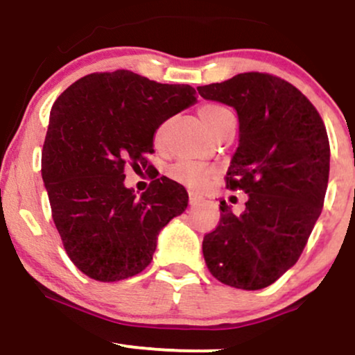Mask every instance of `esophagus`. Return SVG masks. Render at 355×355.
Listing matches in <instances>:
<instances>
[{"label": "esophagus", "mask_w": 355, "mask_h": 355, "mask_svg": "<svg viewBox=\"0 0 355 355\" xmlns=\"http://www.w3.org/2000/svg\"><path fill=\"white\" fill-rule=\"evenodd\" d=\"M202 196L198 194V193H189V204L191 206H196V204H199L202 201Z\"/></svg>", "instance_id": "esophagus-1"}]
</instances>
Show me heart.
Instances as JSON below:
<instances>
[{"label":"heart","mask_w":355,"mask_h":355,"mask_svg":"<svg viewBox=\"0 0 355 355\" xmlns=\"http://www.w3.org/2000/svg\"><path fill=\"white\" fill-rule=\"evenodd\" d=\"M199 118L204 123V126L207 128V131L212 132L214 129L223 126L227 121L234 119V114L227 110V107L220 106V104H206L199 110ZM166 124H161L159 129L156 131V143H159L162 132H164ZM169 178L173 181L179 182V184L191 187V189H202L207 182L211 181V178L214 176V171L207 166L199 164V162H189V161H181L173 164L168 171Z\"/></svg>","instance_id":"heart-1"}]
</instances>
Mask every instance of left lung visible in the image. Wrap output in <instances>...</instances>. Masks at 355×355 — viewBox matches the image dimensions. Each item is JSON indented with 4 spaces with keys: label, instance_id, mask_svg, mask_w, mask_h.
Wrapping results in <instances>:
<instances>
[{
    "label": "left lung",
    "instance_id": "left-lung-1",
    "mask_svg": "<svg viewBox=\"0 0 355 355\" xmlns=\"http://www.w3.org/2000/svg\"><path fill=\"white\" fill-rule=\"evenodd\" d=\"M198 91L237 112L239 146L227 186L248 194L241 214L220 201L219 226L202 241L204 261L223 284L264 289L297 262L322 211L326 126L297 87L270 74L243 73Z\"/></svg>",
    "mask_w": 355,
    "mask_h": 355
}]
</instances>
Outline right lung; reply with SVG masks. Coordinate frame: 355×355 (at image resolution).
I'll return each mask as SVG.
<instances>
[{
	"label": "right lung",
	"instance_id": "add662e5",
	"mask_svg": "<svg viewBox=\"0 0 355 355\" xmlns=\"http://www.w3.org/2000/svg\"><path fill=\"white\" fill-rule=\"evenodd\" d=\"M198 103L189 85H161L128 69L78 79L49 114L41 174L66 252L87 277L114 282L151 264L157 236L187 207L162 176L137 198L126 164L146 168L164 121Z\"/></svg>",
	"mask_w": 355,
	"mask_h": 355
}]
</instances>
